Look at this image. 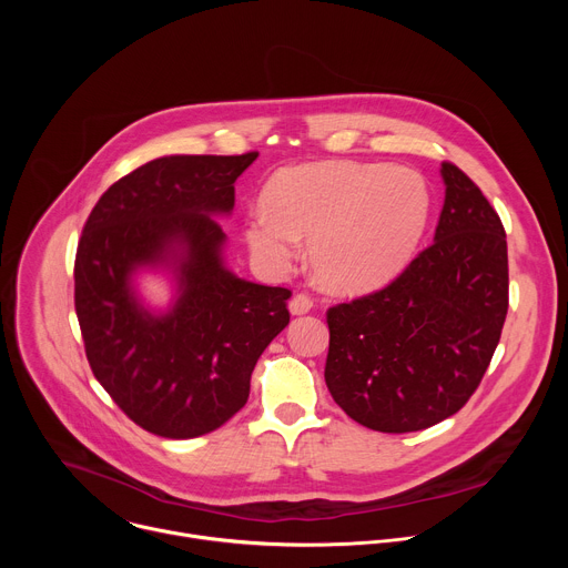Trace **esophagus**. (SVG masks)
<instances>
[{
    "mask_svg": "<svg viewBox=\"0 0 568 568\" xmlns=\"http://www.w3.org/2000/svg\"><path fill=\"white\" fill-rule=\"evenodd\" d=\"M312 307H314V298H312V294H307V292H298V294H294L292 301H290V312H292V314H305V312H310Z\"/></svg>",
    "mask_w": 568,
    "mask_h": 568,
    "instance_id": "esophagus-1",
    "label": "esophagus"
}]
</instances>
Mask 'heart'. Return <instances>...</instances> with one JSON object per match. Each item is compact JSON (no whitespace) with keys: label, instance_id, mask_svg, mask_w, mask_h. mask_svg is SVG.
Masks as SVG:
<instances>
[{"label":"heart","instance_id":"heart-1","mask_svg":"<svg viewBox=\"0 0 568 568\" xmlns=\"http://www.w3.org/2000/svg\"><path fill=\"white\" fill-rule=\"evenodd\" d=\"M425 180L397 166L323 161L281 171L247 224L252 252L285 267L310 235L316 276L344 292L390 278L416 250L429 217Z\"/></svg>","mask_w":568,"mask_h":568}]
</instances>
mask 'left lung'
Returning a JSON list of instances; mask_svg holds the SVG:
<instances>
[{
	"instance_id": "obj_1",
	"label": "left lung",
	"mask_w": 568,
	"mask_h": 568,
	"mask_svg": "<svg viewBox=\"0 0 568 568\" xmlns=\"http://www.w3.org/2000/svg\"><path fill=\"white\" fill-rule=\"evenodd\" d=\"M434 242L382 290L328 307L326 384L359 425L384 434L460 412L488 371L508 314V245L480 189L443 161Z\"/></svg>"
}]
</instances>
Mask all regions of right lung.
Here are the masks:
<instances>
[{
	"instance_id": "add662e5",
	"label": "right lung",
	"mask_w": 568,
	"mask_h": 568,
	"mask_svg": "<svg viewBox=\"0 0 568 568\" xmlns=\"http://www.w3.org/2000/svg\"><path fill=\"white\" fill-rule=\"evenodd\" d=\"M258 152L161 156L114 182L78 240L73 305L94 377L116 407L161 438H197L231 420L250 397L254 366L290 323L287 287L235 278L222 265L235 180ZM181 257L176 307L148 315L129 274Z\"/></svg>"
}]
</instances>
